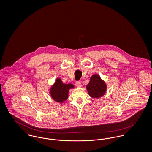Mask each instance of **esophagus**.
Segmentation results:
<instances>
[{"label": "esophagus", "instance_id": "esophagus-1", "mask_svg": "<svg viewBox=\"0 0 152 152\" xmlns=\"http://www.w3.org/2000/svg\"><path fill=\"white\" fill-rule=\"evenodd\" d=\"M75 85H76V87H80L81 86V84L80 81H76V83H75Z\"/></svg>", "mask_w": 152, "mask_h": 152}]
</instances>
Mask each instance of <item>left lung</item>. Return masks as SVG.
Here are the masks:
<instances>
[{
    "instance_id": "1",
    "label": "left lung",
    "mask_w": 152,
    "mask_h": 152,
    "mask_svg": "<svg viewBox=\"0 0 152 152\" xmlns=\"http://www.w3.org/2000/svg\"><path fill=\"white\" fill-rule=\"evenodd\" d=\"M86 89L90 97L99 99L106 93L107 86L98 74H94L91 77Z\"/></svg>"
}]
</instances>
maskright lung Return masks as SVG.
I'll list each match as a JSON object with an SVG mask.
<instances>
[{
	"label": "right lung",
	"instance_id": "obj_1",
	"mask_svg": "<svg viewBox=\"0 0 152 152\" xmlns=\"http://www.w3.org/2000/svg\"><path fill=\"white\" fill-rule=\"evenodd\" d=\"M75 88L72 84L63 83L62 80L58 77L50 89L52 99L60 104H63L68 97L69 91Z\"/></svg>",
	"mask_w": 152,
	"mask_h": 152
}]
</instances>
